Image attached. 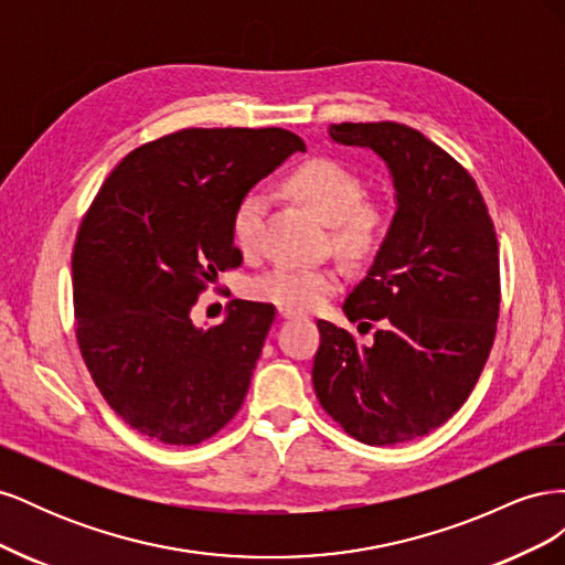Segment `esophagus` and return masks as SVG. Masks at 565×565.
Listing matches in <instances>:
<instances>
[{"mask_svg": "<svg viewBox=\"0 0 565 565\" xmlns=\"http://www.w3.org/2000/svg\"><path fill=\"white\" fill-rule=\"evenodd\" d=\"M278 316L285 318V320H292V318H299L301 313L295 311V309H289V306H278Z\"/></svg>", "mask_w": 565, "mask_h": 565, "instance_id": "1", "label": "esophagus"}]
</instances>
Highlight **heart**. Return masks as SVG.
Returning a JSON list of instances; mask_svg holds the SVG:
<instances>
[{"instance_id":"heart-1","label":"heart","mask_w":565,"mask_h":565,"mask_svg":"<svg viewBox=\"0 0 565 565\" xmlns=\"http://www.w3.org/2000/svg\"><path fill=\"white\" fill-rule=\"evenodd\" d=\"M306 207L324 224L334 226V245L351 259H370L386 235V212L374 202H363V181L355 172L330 158H316L299 164L287 179ZM268 198L254 188L237 200L231 216L233 243L243 252L259 245ZM337 270L324 266L278 264L254 280V295L289 309H316L337 292Z\"/></svg>"}]
</instances>
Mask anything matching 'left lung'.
<instances>
[{
    "label": "left lung",
    "instance_id": "8db88e82",
    "mask_svg": "<svg viewBox=\"0 0 565 565\" xmlns=\"http://www.w3.org/2000/svg\"><path fill=\"white\" fill-rule=\"evenodd\" d=\"M328 134L386 164L396 212L341 306L351 322L380 330L358 344L318 320L313 388L347 434L396 446L448 422L481 377L500 313L498 237L467 169L417 129L344 122Z\"/></svg>",
    "mask_w": 565,
    "mask_h": 565
}]
</instances>
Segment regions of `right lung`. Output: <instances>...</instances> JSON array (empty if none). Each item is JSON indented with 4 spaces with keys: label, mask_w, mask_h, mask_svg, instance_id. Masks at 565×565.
Returning <instances> with one entry per match:
<instances>
[{
    "label": "right lung",
    "mask_w": 565,
    "mask_h": 565,
    "mask_svg": "<svg viewBox=\"0 0 565 565\" xmlns=\"http://www.w3.org/2000/svg\"><path fill=\"white\" fill-rule=\"evenodd\" d=\"M297 150L306 143L278 127L181 129L131 150L100 185L73 252L75 332L131 429L198 446L241 409L276 309L233 299L214 328H195L191 309L243 262L237 200Z\"/></svg>",
    "instance_id": "right-lung-1"
}]
</instances>
